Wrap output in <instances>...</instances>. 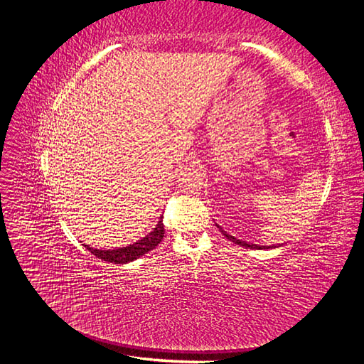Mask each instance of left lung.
I'll return each instance as SVG.
<instances>
[{"label":"left lung","instance_id":"obj_1","mask_svg":"<svg viewBox=\"0 0 364 364\" xmlns=\"http://www.w3.org/2000/svg\"><path fill=\"white\" fill-rule=\"evenodd\" d=\"M215 226L220 229V232H222L229 241H234L235 245H238V246H243V247H246V249H258V250H261V249H273V247H277V246H258V245H250V243H246V241H241V240H238V238H235V237H232V235H229L228 232H225V230L220 228L217 223H215Z\"/></svg>","mask_w":364,"mask_h":364}]
</instances>
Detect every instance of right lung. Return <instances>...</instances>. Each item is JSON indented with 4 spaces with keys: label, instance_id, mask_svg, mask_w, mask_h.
Listing matches in <instances>:
<instances>
[{
    "label": "right lung",
    "instance_id": "obj_1",
    "mask_svg": "<svg viewBox=\"0 0 364 364\" xmlns=\"http://www.w3.org/2000/svg\"><path fill=\"white\" fill-rule=\"evenodd\" d=\"M164 232L165 230H164V223H162V217H161L156 228L153 229L149 235L138 240L134 245H129L126 247H119V249H109V250L92 249L87 245H85V247L90 250L92 255H95L97 258H100L103 261L115 262V264H126V262L134 261V259L144 255V253L155 249L162 241Z\"/></svg>",
    "mask_w": 364,
    "mask_h": 364
}]
</instances>
